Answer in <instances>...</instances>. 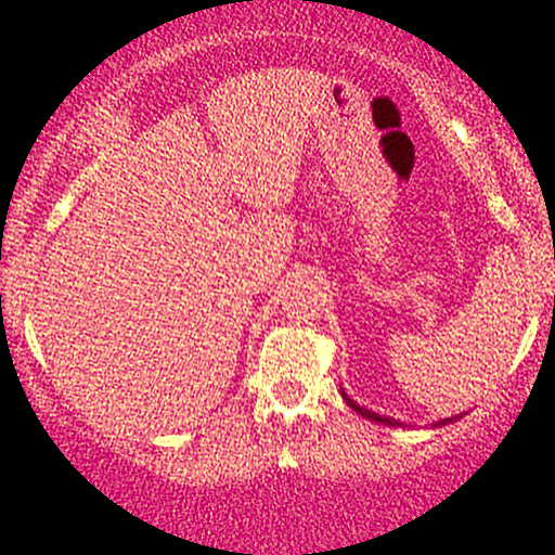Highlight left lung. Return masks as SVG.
Wrapping results in <instances>:
<instances>
[{"instance_id":"obj_1","label":"left lung","mask_w":555,"mask_h":555,"mask_svg":"<svg viewBox=\"0 0 555 555\" xmlns=\"http://www.w3.org/2000/svg\"><path fill=\"white\" fill-rule=\"evenodd\" d=\"M341 397H344V401H347L349 406H352L354 412H358V415H362V417H371V420H375V423H384V425H401V423H397V420H391V417H380V415H375V412H371V410H365V406H360V404H354L352 399L347 397V393L341 391ZM446 423H451V417L449 420H441V423L438 425H446Z\"/></svg>"}]
</instances>
